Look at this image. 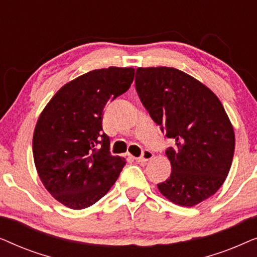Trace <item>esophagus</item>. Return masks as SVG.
<instances>
[{
  "instance_id": "obj_1",
  "label": "esophagus",
  "mask_w": 257,
  "mask_h": 257,
  "mask_svg": "<svg viewBox=\"0 0 257 257\" xmlns=\"http://www.w3.org/2000/svg\"><path fill=\"white\" fill-rule=\"evenodd\" d=\"M153 158V153L151 152L150 150H144L142 156L139 158H136V160L138 161V163H145L147 160H151Z\"/></svg>"
}]
</instances>
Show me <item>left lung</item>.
<instances>
[{"label": "left lung", "instance_id": "left-lung-1", "mask_svg": "<svg viewBox=\"0 0 257 257\" xmlns=\"http://www.w3.org/2000/svg\"><path fill=\"white\" fill-rule=\"evenodd\" d=\"M135 82L151 118L174 142L166 150L171 175L158 188L177 205H198L222 186L233 161L235 135L223 105L174 68H138Z\"/></svg>", "mask_w": 257, "mask_h": 257}]
</instances>
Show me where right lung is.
Returning <instances> with one entry per match:
<instances>
[{
    "mask_svg": "<svg viewBox=\"0 0 257 257\" xmlns=\"http://www.w3.org/2000/svg\"><path fill=\"white\" fill-rule=\"evenodd\" d=\"M135 69L93 70L65 84L38 118L33 139L35 166L49 193L71 209L100 200L117 180L125 159L112 156L103 131L104 108L125 93Z\"/></svg>",
    "mask_w": 257,
    "mask_h": 257,
    "instance_id": "1",
    "label": "right lung"
}]
</instances>
